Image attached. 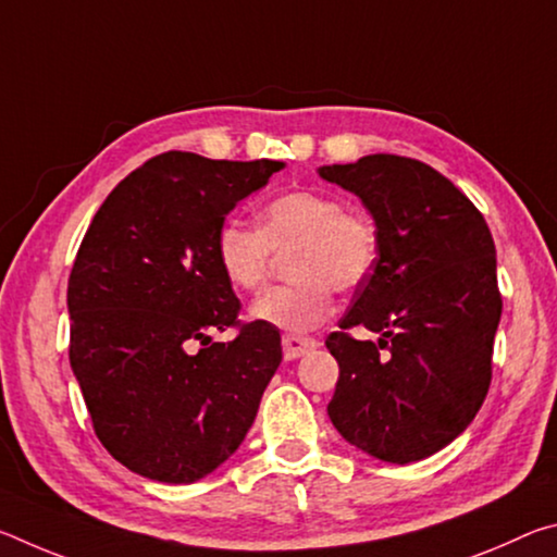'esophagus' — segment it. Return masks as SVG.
I'll return each instance as SVG.
<instances>
[{"mask_svg": "<svg viewBox=\"0 0 557 557\" xmlns=\"http://www.w3.org/2000/svg\"><path fill=\"white\" fill-rule=\"evenodd\" d=\"M312 348H317V342L309 336H282V351H285L287 361H295V358L309 354Z\"/></svg>", "mask_w": 557, "mask_h": 557, "instance_id": "esophagus-1", "label": "esophagus"}]
</instances>
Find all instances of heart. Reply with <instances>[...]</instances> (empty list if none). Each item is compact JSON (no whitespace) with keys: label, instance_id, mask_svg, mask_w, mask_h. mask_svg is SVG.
<instances>
[{"label":"heart","instance_id":"b5f03b06","mask_svg":"<svg viewBox=\"0 0 557 557\" xmlns=\"http://www.w3.org/2000/svg\"><path fill=\"white\" fill-rule=\"evenodd\" d=\"M289 252L287 285L262 289L250 317L289 336L322 324L334 307V289L356 292L381 260L379 225L329 191L297 188L268 201L260 228L238 219L215 233V262L235 289H256L268 277L272 256Z\"/></svg>","mask_w":557,"mask_h":557}]
</instances>
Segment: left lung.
<instances>
[{"label": "left lung", "instance_id": "8db88e82", "mask_svg": "<svg viewBox=\"0 0 557 557\" xmlns=\"http://www.w3.org/2000/svg\"><path fill=\"white\" fill-rule=\"evenodd\" d=\"M354 191L381 233L373 277L326 348L338 363L329 418L346 442L393 465L425 459L467 430L492 383L502 292L482 211L425 162L369 154L319 169ZM366 325L379 343H358Z\"/></svg>", "mask_w": 557, "mask_h": 557}]
</instances>
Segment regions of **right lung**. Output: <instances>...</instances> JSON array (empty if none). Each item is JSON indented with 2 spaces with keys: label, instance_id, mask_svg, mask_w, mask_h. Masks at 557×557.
<instances>
[{
  "label": "right lung",
  "instance_id": "1",
  "mask_svg": "<svg viewBox=\"0 0 557 557\" xmlns=\"http://www.w3.org/2000/svg\"><path fill=\"white\" fill-rule=\"evenodd\" d=\"M285 162L157 154L92 215L69 277L71 369L112 457L191 484L228 459L282 361L280 332L240 322L215 262L235 203ZM233 327V343L210 334Z\"/></svg>",
  "mask_w": 557,
  "mask_h": 557
}]
</instances>
